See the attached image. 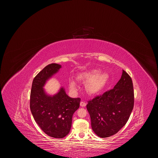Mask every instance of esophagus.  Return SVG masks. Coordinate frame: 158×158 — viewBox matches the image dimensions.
Returning a JSON list of instances; mask_svg holds the SVG:
<instances>
[{"label":"esophagus","instance_id":"esophagus-1","mask_svg":"<svg viewBox=\"0 0 158 158\" xmlns=\"http://www.w3.org/2000/svg\"><path fill=\"white\" fill-rule=\"evenodd\" d=\"M80 106H81V107H85V106H86V102H85L84 101H81V102H80Z\"/></svg>","mask_w":158,"mask_h":158}]
</instances>
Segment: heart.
<instances>
[{
  "instance_id": "heart-1",
  "label": "heart",
  "mask_w": 158,
  "mask_h": 158,
  "mask_svg": "<svg viewBox=\"0 0 158 158\" xmlns=\"http://www.w3.org/2000/svg\"><path fill=\"white\" fill-rule=\"evenodd\" d=\"M77 78L82 82H87L86 85L87 91L89 94H91L99 93L105 87L107 81L106 74L101 73L98 70H93L82 73L79 75ZM69 86L73 91H76L78 89V86L74 80L69 81Z\"/></svg>"
}]
</instances>
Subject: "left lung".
<instances>
[{
  "instance_id": "left-lung-1",
  "label": "left lung",
  "mask_w": 158,
  "mask_h": 158,
  "mask_svg": "<svg viewBox=\"0 0 158 158\" xmlns=\"http://www.w3.org/2000/svg\"><path fill=\"white\" fill-rule=\"evenodd\" d=\"M133 107L132 81L124 70L113 89L89 101L86 106L92 129L102 138L116 134L126 124Z\"/></svg>"
}]
</instances>
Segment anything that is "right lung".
Instances as JSON below:
<instances>
[{
    "mask_svg": "<svg viewBox=\"0 0 158 158\" xmlns=\"http://www.w3.org/2000/svg\"><path fill=\"white\" fill-rule=\"evenodd\" d=\"M61 68V65L51 64L34 77L30 96V108L36 123L48 136L63 138L69 133L72 118L79 107L81 99L71 98L60 87L56 94L49 95L44 86Z\"/></svg>",
    "mask_w": 158,
    "mask_h": 158,
    "instance_id": "obj_1",
    "label": "right lung"
}]
</instances>
